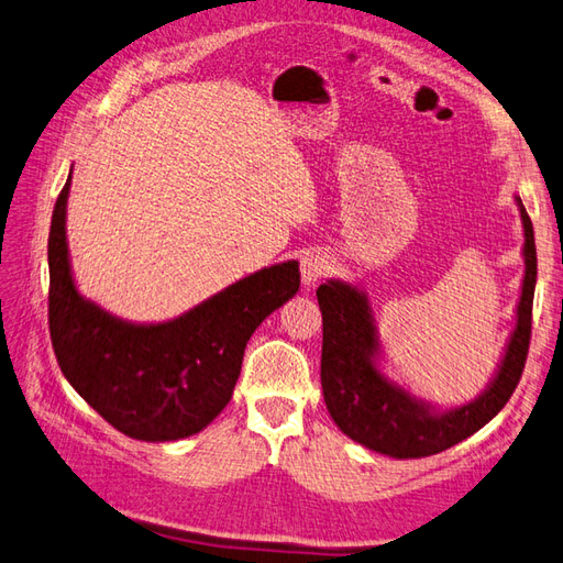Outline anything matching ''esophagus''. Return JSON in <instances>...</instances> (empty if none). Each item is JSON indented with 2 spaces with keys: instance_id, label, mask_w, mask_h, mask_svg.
I'll return each mask as SVG.
<instances>
[{
  "instance_id": "obj_1",
  "label": "esophagus",
  "mask_w": 563,
  "mask_h": 563,
  "mask_svg": "<svg viewBox=\"0 0 563 563\" xmlns=\"http://www.w3.org/2000/svg\"><path fill=\"white\" fill-rule=\"evenodd\" d=\"M330 268H333V262H330V256L325 252L316 250L301 256V280H305L307 287L325 278Z\"/></svg>"
}]
</instances>
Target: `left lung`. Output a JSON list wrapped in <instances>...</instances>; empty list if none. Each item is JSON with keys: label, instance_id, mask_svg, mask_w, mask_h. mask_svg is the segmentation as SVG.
<instances>
[{"label": "left lung", "instance_id": "1", "mask_svg": "<svg viewBox=\"0 0 563 563\" xmlns=\"http://www.w3.org/2000/svg\"><path fill=\"white\" fill-rule=\"evenodd\" d=\"M523 225V280L516 323L485 390L456 407L413 395L385 371V352L368 295L347 280H325L316 297L323 316L321 385L325 407L344 435L393 459L440 454L471 438L504 409L526 366L538 254L521 197H514Z\"/></svg>", "mask_w": 563, "mask_h": 563}]
</instances>
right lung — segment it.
Here are the masks:
<instances>
[{
  "instance_id": "right-lung-1",
  "label": "right lung",
  "mask_w": 563,
  "mask_h": 563,
  "mask_svg": "<svg viewBox=\"0 0 563 563\" xmlns=\"http://www.w3.org/2000/svg\"><path fill=\"white\" fill-rule=\"evenodd\" d=\"M68 173L49 228V333L66 380L123 435H197L233 397L244 347L266 316L299 290V264L264 266L176 319L125 321L76 285L66 240Z\"/></svg>"
}]
</instances>
